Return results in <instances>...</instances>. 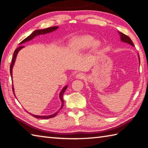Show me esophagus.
<instances>
[{"instance_id": "esophagus-1", "label": "esophagus", "mask_w": 148, "mask_h": 148, "mask_svg": "<svg viewBox=\"0 0 148 148\" xmlns=\"http://www.w3.org/2000/svg\"><path fill=\"white\" fill-rule=\"evenodd\" d=\"M85 76L86 75L82 73H78L76 75L75 77H76V78H77V79H83V78H85Z\"/></svg>"}]
</instances>
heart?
<instances>
[{
    "label": "heart",
    "instance_id": "heart-1",
    "mask_svg": "<svg viewBox=\"0 0 148 148\" xmlns=\"http://www.w3.org/2000/svg\"><path fill=\"white\" fill-rule=\"evenodd\" d=\"M92 46L94 51L98 50L101 47L99 41H95V38L91 36L85 35L75 38L71 42L70 49L71 52L79 53L85 52Z\"/></svg>",
    "mask_w": 148,
    "mask_h": 148
}]
</instances>
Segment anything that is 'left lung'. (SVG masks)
<instances>
[{
	"label": "left lung",
	"instance_id": "left-lung-1",
	"mask_svg": "<svg viewBox=\"0 0 148 148\" xmlns=\"http://www.w3.org/2000/svg\"><path fill=\"white\" fill-rule=\"evenodd\" d=\"M119 34L120 36V38H121V41L122 42H124V43H128L129 45H131L132 46L134 47V45L133 43V42L131 40V39L128 36H126L125 34H123L122 32H120L118 31ZM138 61H139V64H140V57H139V55L138 54Z\"/></svg>",
	"mask_w": 148,
	"mask_h": 148
}]
</instances>
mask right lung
I'll list each match as a JSON object with an SVG mask.
<instances>
[{
  "mask_svg": "<svg viewBox=\"0 0 148 148\" xmlns=\"http://www.w3.org/2000/svg\"><path fill=\"white\" fill-rule=\"evenodd\" d=\"M58 28H59V27L55 26V27H49V28H47V29H45L36 30V31H34V32H33L31 34H30L28 36V37H27L25 39H24V40L20 43V45H22V44H23L24 43H25V42H27V41H31V40H32L33 38H35L36 36H37L41 35V34H47V33H50V32H52L53 31H55L56 30H57ZM23 47H24L23 46H22V45H21L20 47H19L18 48H17V49L14 50V53H13V59H12V62H11V66H10V74L11 75V77H13V76H12V75H13V66L14 64L15 60H16L17 54H18V53L19 51L22 49H23ZM67 87H68V86H66L65 87H63L62 89L61 90V92L59 93V98H60V99H61L62 105H61V108H59V110L58 111H57L56 113H54V114H52V115H49V116H37V115H34V114H31L32 116L35 117L36 118H38V119H49V118H51V117H55L57 114V113H58L59 111L62 108L63 105H64V100H63V94H64V92H65L66 89H67ZM12 89H13V94H14L15 97H16V96H15V94H14L13 85V87H12Z\"/></svg>",
  "mask_w": 148,
  "mask_h": 148,
  "instance_id": "add662e5",
  "label": "right lung"
}]
</instances>
